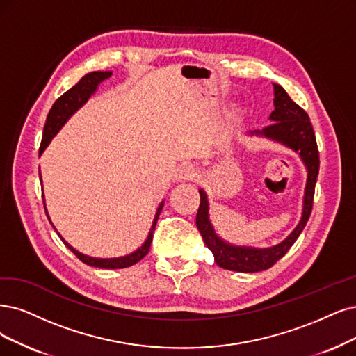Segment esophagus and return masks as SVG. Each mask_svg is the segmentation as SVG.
I'll return each instance as SVG.
<instances>
[{"label": "esophagus", "instance_id": "obj_1", "mask_svg": "<svg viewBox=\"0 0 356 356\" xmlns=\"http://www.w3.org/2000/svg\"><path fill=\"white\" fill-rule=\"evenodd\" d=\"M196 175V170L193 165L191 164H183L176 173V180L177 181H188L191 179H193Z\"/></svg>", "mask_w": 356, "mask_h": 356}]
</instances>
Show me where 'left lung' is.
I'll return each mask as SVG.
<instances>
[{
	"instance_id": "left-lung-1",
	"label": "left lung",
	"mask_w": 356,
	"mask_h": 356,
	"mask_svg": "<svg viewBox=\"0 0 356 356\" xmlns=\"http://www.w3.org/2000/svg\"><path fill=\"white\" fill-rule=\"evenodd\" d=\"M274 85V110L270 114L271 124L261 129L248 131L249 136L266 138L277 142L283 147L299 154L302 163L307 168V185L302 201V216L284 241L270 248L239 246L221 239L209 218V202L204 189H200L201 204L196 214V227H198L205 245L214 255L216 264L225 270L239 273H258L273 267L291 249L295 241L304 230L312 211L314 189L320 170V155L317 140L309 117L296 102L291 99L287 92L277 83Z\"/></svg>"
}]
</instances>
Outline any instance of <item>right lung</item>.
Segmentation results:
<instances>
[{"label": "right lung", "mask_w": 356, "mask_h": 356, "mask_svg": "<svg viewBox=\"0 0 356 356\" xmlns=\"http://www.w3.org/2000/svg\"><path fill=\"white\" fill-rule=\"evenodd\" d=\"M113 72H90L88 74H85L81 81H79L72 89H69L65 94H63L56 102L54 105H52V108L49 110L48 115H47V122H45V126H44V134H42V142H41V148H39V155H42V152L45 151V148L49 145V142L54 139V136L58 134V131L61 130V127L67 123L69 118L79 110L82 108L83 105L88 102V99L95 94L98 86L101 82H104L105 79L111 77ZM39 177H41V175H39ZM42 200H44V207H45V198L42 195ZM164 207V201L160 202V205H158L156 208V213H155V217H154V221L151 225V229H149V233L147 236V239H145V242L142 243V246H139L136 251H134L131 254H127L124 257H117V258H95V257H89V255H85L82 252H79L77 249H74L70 243H67L64 241L63 236L57 232V229L54 227V225H52V221L48 216V211H47V207H45V213H47V217L49 220V222L52 225V227L56 229L57 234L60 236V239L64 242V245L67 246L70 251L81 259L82 262H85V264L90 266V267H98V268H108V270H115V268H126V267H130L136 264L138 261H140L145 255H147L149 252V248H151V242H152V236H154V230H155V226H156V221H158V217H160L161 214V209Z\"/></svg>", "instance_id": "right-lung-1"}]
</instances>
